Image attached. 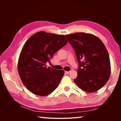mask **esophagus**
Wrapping results in <instances>:
<instances>
[{"label": "esophagus", "instance_id": "esophagus-1", "mask_svg": "<svg viewBox=\"0 0 121 121\" xmlns=\"http://www.w3.org/2000/svg\"><path fill=\"white\" fill-rule=\"evenodd\" d=\"M70 72H71L70 71H65V73H67V74H68V73H69Z\"/></svg>", "mask_w": 121, "mask_h": 121}]
</instances>
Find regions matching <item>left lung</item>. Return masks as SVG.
<instances>
[{
    "label": "left lung",
    "instance_id": "8db88e82",
    "mask_svg": "<svg viewBox=\"0 0 121 121\" xmlns=\"http://www.w3.org/2000/svg\"><path fill=\"white\" fill-rule=\"evenodd\" d=\"M65 36L79 63L74 82L87 92L97 91L107 82L110 75L109 54L105 45L91 34L77 32Z\"/></svg>",
    "mask_w": 121,
    "mask_h": 121
}]
</instances>
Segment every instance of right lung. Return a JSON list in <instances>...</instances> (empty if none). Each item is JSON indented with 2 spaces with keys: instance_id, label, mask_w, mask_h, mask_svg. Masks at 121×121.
<instances>
[{
  "instance_id": "obj_1",
  "label": "right lung",
  "mask_w": 121,
  "mask_h": 121,
  "mask_svg": "<svg viewBox=\"0 0 121 121\" xmlns=\"http://www.w3.org/2000/svg\"><path fill=\"white\" fill-rule=\"evenodd\" d=\"M67 42L63 35L43 31L26 41L20 53L17 70L22 83L30 92L44 97L56 89L65 71L47 68L45 63Z\"/></svg>"
}]
</instances>
